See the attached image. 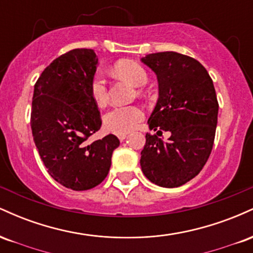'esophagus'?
I'll return each instance as SVG.
<instances>
[{
	"mask_svg": "<svg viewBox=\"0 0 253 253\" xmlns=\"http://www.w3.org/2000/svg\"><path fill=\"white\" fill-rule=\"evenodd\" d=\"M126 134H118V138L119 139H120V141H124L125 140V139H126Z\"/></svg>",
	"mask_w": 253,
	"mask_h": 253,
	"instance_id": "1",
	"label": "esophagus"
}]
</instances>
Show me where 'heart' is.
<instances>
[{"label":"heart","instance_id":"1","mask_svg":"<svg viewBox=\"0 0 253 253\" xmlns=\"http://www.w3.org/2000/svg\"><path fill=\"white\" fill-rule=\"evenodd\" d=\"M114 72L119 77L128 81L135 86H143L147 82V72L141 64L134 60H121L115 64ZM90 96L97 106H104L108 102V88L102 72L97 71L90 81ZM144 119V112L138 106H117L103 117V124L107 129L125 134L134 129Z\"/></svg>","mask_w":253,"mask_h":253}]
</instances>
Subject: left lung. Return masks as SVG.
Segmentation results:
<instances>
[{"label": "left lung", "instance_id": "obj_1", "mask_svg": "<svg viewBox=\"0 0 253 253\" xmlns=\"http://www.w3.org/2000/svg\"><path fill=\"white\" fill-rule=\"evenodd\" d=\"M141 62L158 80L150 129L171 133L168 142L146 133L141 170L159 187H179L199 175L213 149L219 112L213 81L201 63L177 52L151 53Z\"/></svg>", "mask_w": 253, "mask_h": 253}]
</instances>
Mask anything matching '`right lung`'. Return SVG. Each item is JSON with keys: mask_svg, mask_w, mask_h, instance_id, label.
I'll list each match as a JSON object with an SVG mask.
<instances>
[{"mask_svg": "<svg viewBox=\"0 0 253 253\" xmlns=\"http://www.w3.org/2000/svg\"><path fill=\"white\" fill-rule=\"evenodd\" d=\"M97 64L89 48L62 54L38 78L32 101V134L40 158L54 181L77 191L106 178L120 145L114 134L88 143L102 124L89 90Z\"/></svg>", "mask_w": 253, "mask_h": 253, "instance_id": "1", "label": "right lung"}]
</instances>
